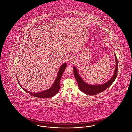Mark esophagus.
Segmentation results:
<instances>
[{"label": "esophagus", "mask_w": 132, "mask_h": 132, "mask_svg": "<svg viewBox=\"0 0 132 132\" xmlns=\"http://www.w3.org/2000/svg\"><path fill=\"white\" fill-rule=\"evenodd\" d=\"M74 61V58H70V63H72L73 62V61Z\"/></svg>", "instance_id": "obj_1"}]
</instances>
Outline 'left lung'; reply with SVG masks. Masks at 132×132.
<instances>
[{"instance_id": "left-lung-1", "label": "left lung", "mask_w": 132, "mask_h": 132, "mask_svg": "<svg viewBox=\"0 0 132 132\" xmlns=\"http://www.w3.org/2000/svg\"><path fill=\"white\" fill-rule=\"evenodd\" d=\"M115 59H116V68L115 70V72L114 74L113 77L109 80L108 82L104 83L102 85H90L87 84L86 82H84L81 77L79 76L77 70L75 67H73L74 69V74L75 78L76 80L78 82L79 88L80 89L85 93L86 94L93 95H96V94H100L101 92H103L107 88H109L113 83V82L115 81L117 75V72H118V61H117V58L115 54H114Z\"/></svg>"}]
</instances>
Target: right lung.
Returning <instances> with one entry per match:
<instances>
[{"mask_svg": "<svg viewBox=\"0 0 132 132\" xmlns=\"http://www.w3.org/2000/svg\"><path fill=\"white\" fill-rule=\"evenodd\" d=\"M67 65L66 63H64L62 65V66L60 67L59 71L58 73L56 79L54 82L53 85L50 87L49 89L43 91L40 93H32L31 92H30L28 90H27L24 88H22V87L21 86L20 82H19L18 79V82H19V85L20 87L23 88L25 91H26L27 93H29V94H31V95H32L35 97H39V98H50L52 97L53 96H54L55 94H57L58 91L59 90L60 88V81L61 78L62 77V75L63 74V72L65 70V68H66Z\"/></svg>", "mask_w": 132, "mask_h": 132, "instance_id": "obj_1", "label": "right lung"}]
</instances>
